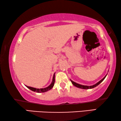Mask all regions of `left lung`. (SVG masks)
Returning a JSON list of instances; mask_svg holds the SVG:
<instances>
[{"instance_id": "obj_1", "label": "left lung", "mask_w": 121, "mask_h": 121, "mask_svg": "<svg viewBox=\"0 0 121 121\" xmlns=\"http://www.w3.org/2000/svg\"><path fill=\"white\" fill-rule=\"evenodd\" d=\"M107 75H106L102 79H101V80H100L99 82H98V83L95 84V85H91V86H87V85H81V84H78L77 83L73 81L72 80H71V79H70V80L71 82V83H72L74 85V86H75L76 87H77L78 88H80V89H93V88L96 87V86H98V85H99V84L101 83L104 80V79L106 77V76H107Z\"/></svg>"}]
</instances>
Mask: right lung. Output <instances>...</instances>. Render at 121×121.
I'll return each mask as SVG.
<instances>
[{"label":"right lung","mask_w":121,"mask_h":121,"mask_svg":"<svg viewBox=\"0 0 121 121\" xmlns=\"http://www.w3.org/2000/svg\"><path fill=\"white\" fill-rule=\"evenodd\" d=\"M54 82H55V73H54V75H53L52 83H51V84L50 85L48 86V87H46L45 88H42V89H37V88L28 86H26V87H28V89L31 90L32 91L36 92H37V93H43V92H45L48 91H49V90H50L51 89H52V87H53V86H54Z\"/></svg>","instance_id":"1"}]
</instances>
